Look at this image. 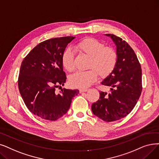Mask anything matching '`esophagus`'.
I'll return each mask as SVG.
<instances>
[{
  "mask_svg": "<svg viewBox=\"0 0 159 159\" xmlns=\"http://www.w3.org/2000/svg\"><path fill=\"white\" fill-rule=\"evenodd\" d=\"M88 90V89H79V92L80 93H82V92H87Z\"/></svg>",
  "mask_w": 159,
  "mask_h": 159,
  "instance_id": "34e87169",
  "label": "esophagus"
}]
</instances>
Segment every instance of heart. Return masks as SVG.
Returning <instances> with one entry per match:
<instances>
[{
  "mask_svg": "<svg viewBox=\"0 0 159 159\" xmlns=\"http://www.w3.org/2000/svg\"><path fill=\"white\" fill-rule=\"evenodd\" d=\"M76 48L89 57L88 67L95 68L100 75L106 76L114 70L118 57L113 48L105 47L104 43L94 38L80 41ZM74 57L75 52L71 48H67L61 55V64L68 71H72L75 69ZM94 69L78 71L71 75V85L82 89L91 86L98 78V73Z\"/></svg>",
  "mask_w": 159,
  "mask_h": 159,
  "instance_id": "b5f03b06",
  "label": "heart"
}]
</instances>
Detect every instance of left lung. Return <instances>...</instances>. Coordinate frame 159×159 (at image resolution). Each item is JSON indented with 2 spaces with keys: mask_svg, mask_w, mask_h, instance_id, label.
Masks as SVG:
<instances>
[{
  "mask_svg": "<svg viewBox=\"0 0 159 159\" xmlns=\"http://www.w3.org/2000/svg\"><path fill=\"white\" fill-rule=\"evenodd\" d=\"M116 47L117 62L114 70L101 82L110 92H101L92 105L94 115L107 122L119 120L134 108L142 92V69L132 48L121 38L107 34Z\"/></svg>",
  "mask_w": 159,
  "mask_h": 159,
  "instance_id": "left-lung-1",
  "label": "left lung"
}]
</instances>
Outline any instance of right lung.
<instances>
[{
	"instance_id": "obj_1",
	"label": "right lung",
	"mask_w": 159,
	"mask_h": 159,
	"mask_svg": "<svg viewBox=\"0 0 159 159\" xmlns=\"http://www.w3.org/2000/svg\"><path fill=\"white\" fill-rule=\"evenodd\" d=\"M73 36L52 38L39 43L24 58L18 79L19 92L26 107L41 119L55 121L66 114L78 89L56 88L64 86L66 74L61 55Z\"/></svg>"
}]
</instances>
